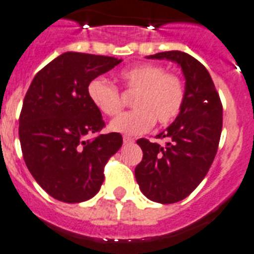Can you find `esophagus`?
<instances>
[{
	"label": "esophagus",
	"mask_w": 254,
	"mask_h": 254,
	"mask_svg": "<svg viewBox=\"0 0 254 254\" xmlns=\"http://www.w3.org/2000/svg\"><path fill=\"white\" fill-rule=\"evenodd\" d=\"M124 143H125V145H130V143H133L134 142V139L131 137H127V135H124Z\"/></svg>",
	"instance_id": "1"
}]
</instances>
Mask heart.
Listing matches in <instances>:
<instances>
[{
  "label": "heart",
  "mask_w": 254,
  "mask_h": 254,
  "mask_svg": "<svg viewBox=\"0 0 254 254\" xmlns=\"http://www.w3.org/2000/svg\"><path fill=\"white\" fill-rule=\"evenodd\" d=\"M119 80L127 92H134V109L121 113L109 124L116 133L135 135L150 130L155 121L166 125L176 119L184 104V82L179 75L166 73L155 64H138L119 73ZM87 96L92 106L104 116H115L123 107L121 95L106 78L96 77L87 84Z\"/></svg>",
  "instance_id": "1"
}]
</instances>
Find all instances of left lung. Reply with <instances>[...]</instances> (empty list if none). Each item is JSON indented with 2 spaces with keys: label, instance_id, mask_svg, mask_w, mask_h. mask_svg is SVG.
<instances>
[{
  "label": "left lung",
  "instance_id": "obj_1",
  "mask_svg": "<svg viewBox=\"0 0 254 254\" xmlns=\"http://www.w3.org/2000/svg\"><path fill=\"white\" fill-rule=\"evenodd\" d=\"M177 64L185 78V99L175 121L156 138L160 146L141 138L143 151L135 167V180L148 199L175 203L190 194L205 179L219 145L223 109L209 71L185 52L170 51L147 56Z\"/></svg>",
  "mask_w": 254,
  "mask_h": 254
}]
</instances>
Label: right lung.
<instances>
[{
  "label": "right lung",
  "mask_w": 254,
  "mask_h": 254,
  "mask_svg": "<svg viewBox=\"0 0 254 254\" xmlns=\"http://www.w3.org/2000/svg\"><path fill=\"white\" fill-rule=\"evenodd\" d=\"M123 60L66 52L35 75L19 117V141L31 175L49 195L67 203L92 198L104 181L107 160L123 146L120 133L100 134L102 113L87 84Z\"/></svg>",
  "instance_id": "1"
}]
</instances>
